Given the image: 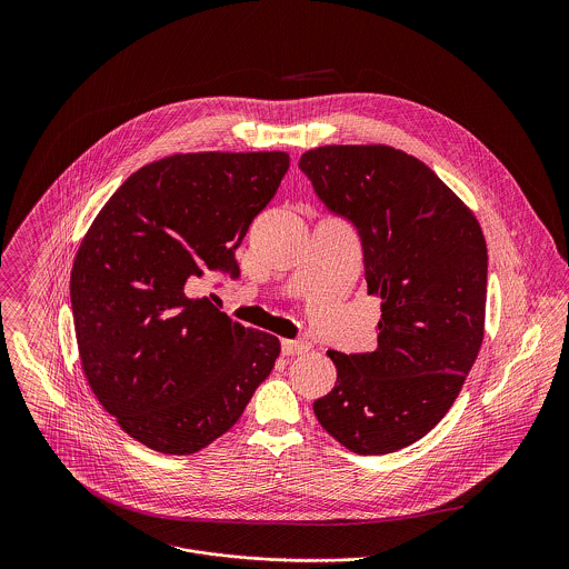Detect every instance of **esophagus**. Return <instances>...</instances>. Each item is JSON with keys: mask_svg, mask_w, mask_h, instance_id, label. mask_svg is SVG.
<instances>
[{"mask_svg": "<svg viewBox=\"0 0 569 569\" xmlns=\"http://www.w3.org/2000/svg\"><path fill=\"white\" fill-rule=\"evenodd\" d=\"M311 350V343L309 341H296V339H282V355L287 357H298V355H305Z\"/></svg>", "mask_w": 569, "mask_h": 569, "instance_id": "1", "label": "esophagus"}]
</instances>
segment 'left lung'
<instances>
[{
	"instance_id": "obj_1",
	"label": "left lung",
	"mask_w": 569,
	"mask_h": 569,
	"mask_svg": "<svg viewBox=\"0 0 569 569\" xmlns=\"http://www.w3.org/2000/svg\"><path fill=\"white\" fill-rule=\"evenodd\" d=\"M318 197L355 223L377 348L328 350L335 388L313 403L326 431L383 456L431 431L458 399L485 339L487 241L476 214L425 163L386 144H330L300 163Z\"/></svg>"
}]
</instances>
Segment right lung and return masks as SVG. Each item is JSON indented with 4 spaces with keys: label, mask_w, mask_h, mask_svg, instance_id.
Listing matches in <instances>:
<instances>
[{
    "label": "right lung",
    "mask_w": 569,
    "mask_h": 569,
    "mask_svg": "<svg viewBox=\"0 0 569 569\" xmlns=\"http://www.w3.org/2000/svg\"><path fill=\"white\" fill-rule=\"evenodd\" d=\"M287 170L284 151L174 153L136 170L81 241L70 296L82 372L153 451L188 456L223 436L280 355L278 337L186 284L206 269L239 276L234 249Z\"/></svg>",
    "instance_id": "obj_1"
}]
</instances>
